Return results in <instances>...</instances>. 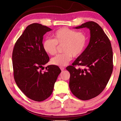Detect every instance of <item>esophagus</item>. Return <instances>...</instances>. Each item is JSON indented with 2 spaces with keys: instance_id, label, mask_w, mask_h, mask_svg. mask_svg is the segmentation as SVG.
Wrapping results in <instances>:
<instances>
[{
  "instance_id": "obj_1",
  "label": "esophagus",
  "mask_w": 121,
  "mask_h": 121,
  "mask_svg": "<svg viewBox=\"0 0 121 121\" xmlns=\"http://www.w3.org/2000/svg\"><path fill=\"white\" fill-rule=\"evenodd\" d=\"M60 68L61 70V71H63V70H64V69H65V67H60Z\"/></svg>"
}]
</instances>
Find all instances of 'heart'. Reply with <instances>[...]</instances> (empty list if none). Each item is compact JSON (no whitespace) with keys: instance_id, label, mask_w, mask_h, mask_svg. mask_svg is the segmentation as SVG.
I'll return each mask as SVG.
<instances>
[{"instance_id":"obj_1","label":"heart","mask_w":121,"mask_h":121,"mask_svg":"<svg viewBox=\"0 0 121 121\" xmlns=\"http://www.w3.org/2000/svg\"><path fill=\"white\" fill-rule=\"evenodd\" d=\"M53 39L47 38L43 42V48L45 52L50 56L57 52L59 45H62L63 53L51 59V63L58 66H64L70 62L73 57L82 54L87 43L85 32L77 31L71 29L63 27L53 34Z\"/></svg>"}]
</instances>
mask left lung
I'll return each mask as SVG.
<instances>
[{"instance_id":"obj_1","label":"left lung","mask_w":121,"mask_h":121,"mask_svg":"<svg viewBox=\"0 0 121 121\" xmlns=\"http://www.w3.org/2000/svg\"><path fill=\"white\" fill-rule=\"evenodd\" d=\"M85 27L90 30L89 44L82 54L66 68L70 75L69 87L71 92L82 100L100 95L107 85L113 69L109 39L95 22H87L75 28Z\"/></svg>"}]
</instances>
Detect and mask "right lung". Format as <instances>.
I'll return each mask as SVG.
<instances>
[{
  "label": "right lung",
  "mask_w": 121,
  "mask_h": 121,
  "mask_svg": "<svg viewBox=\"0 0 121 121\" xmlns=\"http://www.w3.org/2000/svg\"><path fill=\"white\" fill-rule=\"evenodd\" d=\"M51 28L39 23L29 25L14 45L12 61L14 80L26 97L36 101L46 100L52 93L61 70L43 65L50 58L43 48V36Z\"/></svg>",
  "instance_id": "right-lung-1"
}]
</instances>
